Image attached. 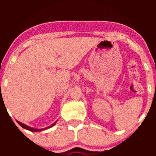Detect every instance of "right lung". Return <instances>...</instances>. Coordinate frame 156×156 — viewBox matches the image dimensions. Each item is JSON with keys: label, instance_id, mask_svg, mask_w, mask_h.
<instances>
[{"label": "right lung", "instance_id": "1", "mask_svg": "<svg viewBox=\"0 0 156 156\" xmlns=\"http://www.w3.org/2000/svg\"><path fill=\"white\" fill-rule=\"evenodd\" d=\"M16 122H17V123H18L19 125H20V126H21L22 127H23V128L26 129V130H30V131H33V132H37V131H41V130H44V129H36V128H33V127H29V126H27V125H24V124L21 123V122H18V121H16ZM56 122H55V123H53V125H50V126H49V127H45L44 129H48V128H50V127H53V125H54L55 124H56Z\"/></svg>", "mask_w": 156, "mask_h": 156}]
</instances>
